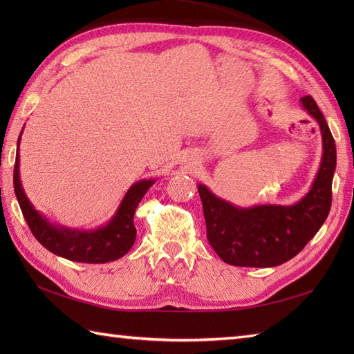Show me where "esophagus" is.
Returning <instances> with one entry per match:
<instances>
[{"instance_id":"obj_1","label":"esophagus","mask_w":354,"mask_h":354,"mask_svg":"<svg viewBox=\"0 0 354 354\" xmlns=\"http://www.w3.org/2000/svg\"><path fill=\"white\" fill-rule=\"evenodd\" d=\"M192 165H196V161H192Z\"/></svg>"}]
</instances>
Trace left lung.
Returning a JSON list of instances; mask_svg holds the SVG:
<instances>
[{"instance_id": "left-lung-1", "label": "left lung", "mask_w": 354, "mask_h": 354, "mask_svg": "<svg viewBox=\"0 0 354 354\" xmlns=\"http://www.w3.org/2000/svg\"><path fill=\"white\" fill-rule=\"evenodd\" d=\"M301 106L317 120L322 138L321 164L310 190L292 205L261 204L239 207L198 184L204 208L207 239L219 257L232 266L274 268L309 243L326 222L332 207V181L336 169V146L324 115L310 95Z\"/></svg>"}]
</instances>
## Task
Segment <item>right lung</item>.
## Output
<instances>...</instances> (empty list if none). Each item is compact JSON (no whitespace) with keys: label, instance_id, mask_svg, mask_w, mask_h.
Instances as JSON below:
<instances>
[{"label":"right lung","instance_id":"1","mask_svg":"<svg viewBox=\"0 0 354 354\" xmlns=\"http://www.w3.org/2000/svg\"><path fill=\"white\" fill-rule=\"evenodd\" d=\"M21 135L22 131L17 146L13 187L21 212L37 242L59 257L79 263H108L122 259L124 254L129 252L137 237V230L133 227L135 209L156 179L150 178L133 183L120 202L114 216L99 228H68L65 225L50 222L47 216L37 212L22 189L19 175Z\"/></svg>","mask_w":354,"mask_h":354}]
</instances>
